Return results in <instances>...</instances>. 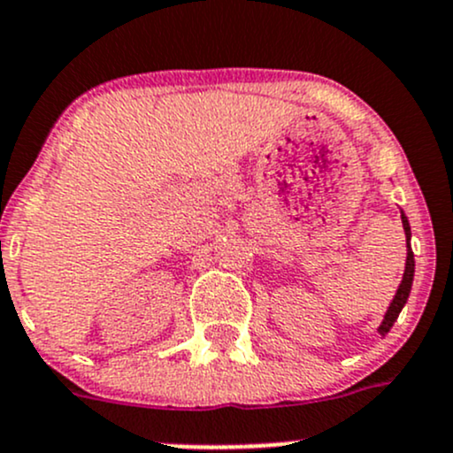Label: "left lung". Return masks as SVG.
<instances>
[{"label":"left lung","instance_id":"left-lung-1","mask_svg":"<svg viewBox=\"0 0 453 453\" xmlns=\"http://www.w3.org/2000/svg\"><path fill=\"white\" fill-rule=\"evenodd\" d=\"M401 221H403L405 239H408V258H405L403 280H401L399 289H396V296L392 298L390 307H388L386 318H383L381 326H379V333H381V335H386V333L392 328V324L396 322V318H399L401 309H403L405 303H408V296H410V289H412V280H414V252H412V248H410V223H408V217H405L403 212H401Z\"/></svg>","mask_w":453,"mask_h":453}]
</instances>
